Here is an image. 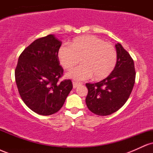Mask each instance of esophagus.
<instances>
[{
  "instance_id": "obj_1",
  "label": "esophagus",
  "mask_w": 153,
  "mask_h": 153,
  "mask_svg": "<svg viewBox=\"0 0 153 153\" xmlns=\"http://www.w3.org/2000/svg\"><path fill=\"white\" fill-rule=\"evenodd\" d=\"M73 88H75L78 87L79 85H80V84H81V82H76V81H73Z\"/></svg>"
}]
</instances>
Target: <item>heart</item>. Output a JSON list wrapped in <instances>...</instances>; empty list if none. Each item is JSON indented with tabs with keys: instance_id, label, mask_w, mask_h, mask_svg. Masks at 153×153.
<instances>
[{
	"instance_id": "heart-1",
	"label": "heart",
	"mask_w": 153,
	"mask_h": 153,
	"mask_svg": "<svg viewBox=\"0 0 153 153\" xmlns=\"http://www.w3.org/2000/svg\"><path fill=\"white\" fill-rule=\"evenodd\" d=\"M58 58L65 69L69 70L81 61L82 64L67 74L74 80H82L94 75L101 80L111 74L117 62V53L111 44L93 35L74 39L70 45H62L58 50Z\"/></svg>"
}]
</instances>
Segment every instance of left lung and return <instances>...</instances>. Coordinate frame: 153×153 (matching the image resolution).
I'll list each match as a JSON object with an SVG mask.
<instances>
[{"mask_svg":"<svg viewBox=\"0 0 153 153\" xmlns=\"http://www.w3.org/2000/svg\"><path fill=\"white\" fill-rule=\"evenodd\" d=\"M117 62L111 73L96 83H86L85 103L91 112L107 116L118 111L127 102L135 82L136 72L133 59L122 45H115Z\"/></svg>","mask_w":153,"mask_h":153,"instance_id":"1","label":"left lung"}]
</instances>
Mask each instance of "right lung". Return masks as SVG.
Listing matches in <instances>:
<instances>
[{
  "label": "right lung",
  "mask_w": 153,
  "mask_h": 153,
  "mask_svg": "<svg viewBox=\"0 0 153 153\" xmlns=\"http://www.w3.org/2000/svg\"><path fill=\"white\" fill-rule=\"evenodd\" d=\"M61 45L50 34L33 42L19 57L15 79L19 95L38 114L48 116L58 111L73 88L70 79L59 82L64 72L57 54Z\"/></svg>",
  "instance_id": "add662e5"
}]
</instances>
